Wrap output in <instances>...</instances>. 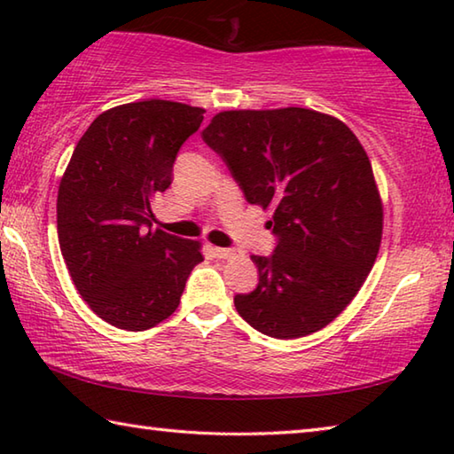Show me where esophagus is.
I'll return each instance as SVG.
<instances>
[{
  "mask_svg": "<svg viewBox=\"0 0 454 454\" xmlns=\"http://www.w3.org/2000/svg\"><path fill=\"white\" fill-rule=\"evenodd\" d=\"M212 252H214V256H216V258H230V256L234 254V250H230V248H218V246H216V248H212Z\"/></svg>",
  "mask_w": 454,
  "mask_h": 454,
  "instance_id": "34e87169",
  "label": "esophagus"
}]
</instances>
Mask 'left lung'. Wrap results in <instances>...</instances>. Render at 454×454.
<instances>
[{"instance_id":"obj_1","label":"left lung","mask_w":454,"mask_h":454,"mask_svg":"<svg viewBox=\"0 0 454 454\" xmlns=\"http://www.w3.org/2000/svg\"><path fill=\"white\" fill-rule=\"evenodd\" d=\"M202 140L250 204L274 210L270 256H250L258 286L234 306L258 333L301 338L333 322L363 286L382 236L371 162L340 120L306 107L232 110Z\"/></svg>"}]
</instances>
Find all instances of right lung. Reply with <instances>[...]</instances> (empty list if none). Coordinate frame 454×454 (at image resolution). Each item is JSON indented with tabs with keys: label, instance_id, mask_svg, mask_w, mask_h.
Listing matches in <instances>:
<instances>
[{
	"label": "right lung",
	"instance_id": "1",
	"mask_svg": "<svg viewBox=\"0 0 454 454\" xmlns=\"http://www.w3.org/2000/svg\"><path fill=\"white\" fill-rule=\"evenodd\" d=\"M202 107L168 99L112 107L80 137L58 192V238L75 288L99 318L148 330L178 309L200 244L152 230Z\"/></svg>",
	"mask_w": 454,
	"mask_h": 454
}]
</instances>
